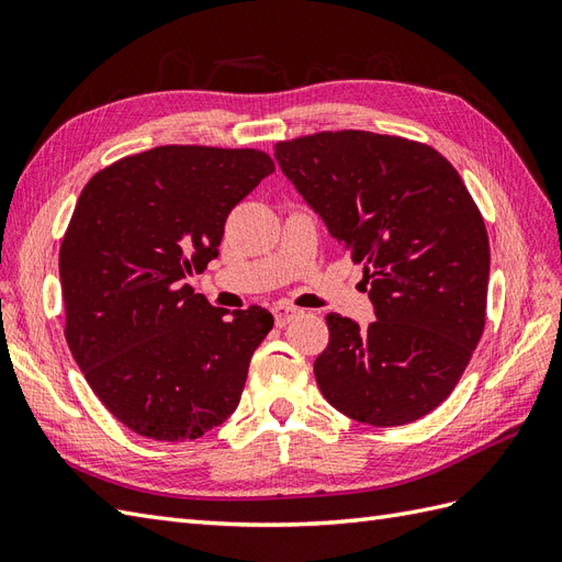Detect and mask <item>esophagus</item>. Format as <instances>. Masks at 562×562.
Wrapping results in <instances>:
<instances>
[{"label": "esophagus", "instance_id": "esophagus-1", "mask_svg": "<svg viewBox=\"0 0 562 562\" xmlns=\"http://www.w3.org/2000/svg\"><path fill=\"white\" fill-rule=\"evenodd\" d=\"M272 315H276V323L280 325V327H284L286 323H290L294 315H299V308H294V306H290V304H278L276 308H272Z\"/></svg>", "mask_w": 562, "mask_h": 562}]
</instances>
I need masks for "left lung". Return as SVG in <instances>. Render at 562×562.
Wrapping results in <instances>:
<instances>
[{
  "mask_svg": "<svg viewBox=\"0 0 562 562\" xmlns=\"http://www.w3.org/2000/svg\"><path fill=\"white\" fill-rule=\"evenodd\" d=\"M284 178L363 263L375 323L327 315L315 382L375 427L423 418L453 392L484 329L488 237L458 170L427 144L341 131L276 144Z\"/></svg>",
  "mask_w": 562,
  "mask_h": 562,
  "instance_id": "left-lung-1",
  "label": "left lung"
}]
</instances>
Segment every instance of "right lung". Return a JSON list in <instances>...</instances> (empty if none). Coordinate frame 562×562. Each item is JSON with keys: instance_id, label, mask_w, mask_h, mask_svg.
<instances>
[{"instance_id": "obj_1", "label": "right lung", "mask_w": 562, "mask_h": 562, "mask_svg": "<svg viewBox=\"0 0 562 562\" xmlns=\"http://www.w3.org/2000/svg\"><path fill=\"white\" fill-rule=\"evenodd\" d=\"M272 170L256 149L154 147L80 192L59 251L66 341L99 401L139 437L199 439L239 404L272 315L213 308L190 278Z\"/></svg>"}]
</instances>
